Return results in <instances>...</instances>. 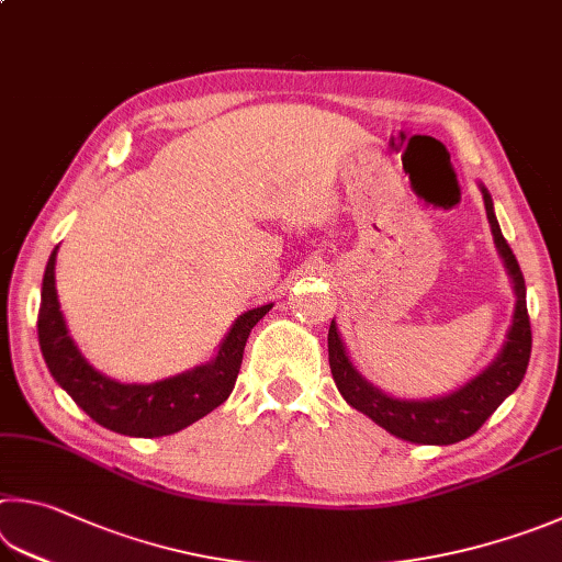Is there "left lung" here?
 <instances>
[{
  "label": "left lung",
  "instance_id": "left-lung-1",
  "mask_svg": "<svg viewBox=\"0 0 562 562\" xmlns=\"http://www.w3.org/2000/svg\"><path fill=\"white\" fill-rule=\"evenodd\" d=\"M482 191L486 218L492 223L494 243L498 252H502L516 290V312L512 331H508V341L504 351L498 353V359L484 373H479L472 383L459 387L452 395L435 397V401H397V397H387L379 387H373L369 381L361 379L344 351V344L339 334H336L334 322L329 326V366L334 383L346 397V403L353 405L363 415H369L373 423L385 427L391 435L407 442L454 445L459 440H467L504 403V397L516 391L528 369L530 341L533 339H530L524 272L518 268L516 255L506 243L502 228H498L492 196H488L486 189Z\"/></svg>",
  "mask_w": 562,
  "mask_h": 562
}]
</instances>
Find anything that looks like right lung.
<instances>
[{
    "mask_svg": "<svg viewBox=\"0 0 562 562\" xmlns=\"http://www.w3.org/2000/svg\"><path fill=\"white\" fill-rule=\"evenodd\" d=\"M54 268L56 250L46 262L38 307V344L48 371L98 425L130 437L179 432L226 401L236 385L250 329L272 310V304H262L243 314L211 363L159 383L125 385L105 379L93 366H88L70 341L60 314Z\"/></svg>",
    "mask_w": 562,
    "mask_h": 562,
    "instance_id": "add662e5",
    "label": "right lung"
}]
</instances>
